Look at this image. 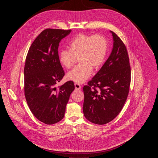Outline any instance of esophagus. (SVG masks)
I'll return each mask as SVG.
<instances>
[{
  "label": "esophagus",
  "instance_id": "34e87169",
  "mask_svg": "<svg viewBox=\"0 0 158 158\" xmlns=\"http://www.w3.org/2000/svg\"><path fill=\"white\" fill-rule=\"evenodd\" d=\"M75 87L76 89H81V86L79 84L76 83H75Z\"/></svg>",
  "mask_w": 158,
  "mask_h": 158
}]
</instances>
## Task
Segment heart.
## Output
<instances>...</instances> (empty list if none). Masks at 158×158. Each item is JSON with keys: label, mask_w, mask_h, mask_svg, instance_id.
I'll use <instances>...</instances> for the list:
<instances>
[{"label": "heart", "mask_w": 158, "mask_h": 158, "mask_svg": "<svg viewBox=\"0 0 158 158\" xmlns=\"http://www.w3.org/2000/svg\"><path fill=\"white\" fill-rule=\"evenodd\" d=\"M69 50L60 51L59 62L64 68L70 69L79 57L80 64L68 72L67 77L76 83H82L92 75L93 68L98 69L103 64L108 52V42L101 34H79L69 43Z\"/></svg>", "instance_id": "heart-1"}]
</instances>
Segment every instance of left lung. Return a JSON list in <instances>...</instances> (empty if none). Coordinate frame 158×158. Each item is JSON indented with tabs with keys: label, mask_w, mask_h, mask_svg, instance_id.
<instances>
[{
	"label": "left lung",
	"mask_w": 158,
	"mask_h": 158,
	"mask_svg": "<svg viewBox=\"0 0 158 158\" xmlns=\"http://www.w3.org/2000/svg\"><path fill=\"white\" fill-rule=\"evenodd\" d=\"M108 59L87 85L83 86V111L91 123L103 125L120 113L127 98L131 68L126 47L115 33Z\"/></svg>",
	"instance_id": "obj_1"
}]
</instances>
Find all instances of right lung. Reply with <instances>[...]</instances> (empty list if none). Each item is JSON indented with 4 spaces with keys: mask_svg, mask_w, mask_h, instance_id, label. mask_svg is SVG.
Here are the masks:
<instances>
[{
    "mask_svg": "<svg viewBox=\"0 0 158 158\" xmlns=\"http://www.w3.org/2000/svg\"><path fill=\"white\" fill-rule=\"evenodd\" d=\"M71 30L47 28L30 47L24 67V94L31 111L38 120L53 124L61 120L71 93L73 81L56 87L64 75L59 60V43Z\"/></svg>",
    "mask_w": 158,
    "mask_h": 158,
    "instance_id": "right-lung-1",
    "label": "right lung"
}]
</instances>
